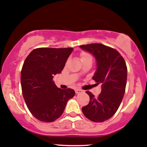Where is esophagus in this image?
I'll list each match as a JSON object with an SVG mask.
<instances>
[{
  "mask_svg": "<svg viewBox=\"0 0 147 147\" xmlns=\"http://www.w3.org/2000/svg\"><path fill=\"white\" fill-rule=\"evenodd\" d=\"M75 92H76V94L82 93V90H80V89H76V90H75Z\"/></svg>",
  "mask_w": 147,
  "mask_h": 147,
  "instance_id": "34e87169",
  "label": "esophagus"
}]
</instances>
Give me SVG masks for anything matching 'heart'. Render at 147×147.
Segmentation results:
<instances>
[{"label": "heart", "instance_id": "1", "mask_svg": "<svg viewBox=\"0 0 147 147\" xmlns=\"http://www.w3.org/2000/svg\"><path fill=\"white\" fill-rule=\"evenodd\" d=\"M89 58H91V56L89 54L86 53V52H82V53H81V60H83V59H89Z\"/></svg>", "mask_w": 147, "mask_h": 147}]
</instances>
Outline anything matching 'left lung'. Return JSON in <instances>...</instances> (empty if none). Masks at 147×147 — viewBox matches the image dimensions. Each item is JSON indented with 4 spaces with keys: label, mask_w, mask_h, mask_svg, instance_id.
I'll list each match as a JSON object with an SVG mask.
<instances>
[{
    "label": "left lung",
    "mask_w": 147,
    "mask_h": 147,
    "mask_svg": "<svg viewBox=\"0 0 147 147\" xmlns=\"http://www.w3.org/2000/svg\"><path fill=\"white\" fill-rule=\"evenodd\" d=\"M82 50L96 59L97 69L92 79L101 84V92L95 97L87 91L90 102L82 108L86 118L94 122H103L112 117L120 106L126 90L127 67L123 57L116 49L102 44L81 45Z\"/></svg>",
    "instance_id": "1"
}]
</instances>
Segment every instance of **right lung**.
Wrapping results in <instances>:
<instances>
[{
  "mask_svg": "<svg viewBox=\"0 0 147 147\" xmlns=\"http://www.w3.org/2000/svg\"><path fill=\"white\" fill-rule=\"evenodd\" d=\"M73 48H37L23 65L21 84L23 96L31 114L43 122L60 117L67 102L75 95L71 88H57L52 80L61 73Z\"/></svg>",
  "mask_w": 147,
  "mask_h": 147,
  "instance_id": "1",
  "label": "right lung"
}]
</instances>
